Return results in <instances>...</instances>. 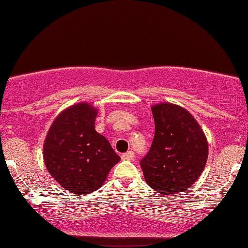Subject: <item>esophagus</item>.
Segmentation results:
<instances>
[{
  "label": "esophagus",
  "mask_w": 248,
  "mask_h": 248,
  "mask_svg": "<svg viewBox=\"0 0 248 248\" xmlns=\"http://www.w3.org/2000/svg\"><path fill=\"white\" fill-rule=\"evenodd\" d=\"M121 158L124 159V161H132V159L134 158V153L132 152V151H129V152L124 153L123 155H121Z\"/></svg>",
  "instance_id": "esophagus-1"
}]
</instances>
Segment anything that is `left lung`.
<instances>
[{"mask_svg": "<svg viewBox=\"0 0 248 248\" xmlns=\"http://www.w3.org/2000/svg\"><path fill=\"white\" fill-rule=\"evenodd\" d=\"M155 134L149 153L141 159L146 184L161 195L187 190L202 173L208 141L189 111L170 103L151 107Z\"/></svg>", "mask_w": 248, "mask_h": 248, "instance_id": "left-lung-1", "label": "left lung"}]
</instances>
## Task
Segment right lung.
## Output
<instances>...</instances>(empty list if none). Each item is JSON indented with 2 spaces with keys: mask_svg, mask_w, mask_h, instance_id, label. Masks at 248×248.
I'll return each instance as SVG.
<instances>
[{
  "mask_svg": "<svg viewBox=\"0 0 248 248\" xmlns=\"http://www.w3.org/2000/svg\"><path fill=\"white\" fill-rule=\"evenodd\" d=\"M97 112L89 103L72 105L57 116L46 136L45 165L71 194L97 190L120 161L106 138L95 130Z\"/></svg>",
  "mask_w": 248,
  "mask_h": 248,
  "instance_id": "1",
  "label": "right lung"
}]
</instances>
